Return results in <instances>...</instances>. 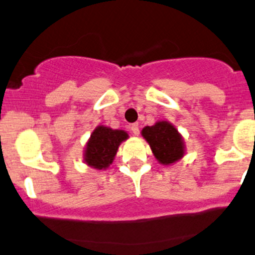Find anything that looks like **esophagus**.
<instances>
[{
  "instance_id": "obj_1",
  "label": "esophagus",
  "mask_w": 255,
  "mask_h": 255,
  "mask_svg": "<svg viewBox=\"0 0 255 255\" xmlns=\"http://www.w3.org/2000/svg\"><path fill=\"white\" fill-rule=\"evenodd\" d=\"M130 130H132L133 135H138L139 134V125H138V123H133V125L130 126Z\"/></svg>"
}]
</instances>
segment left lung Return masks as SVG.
I'll return each instance as SVG.
<instances>
[{
	"instance_id": "1",
	"label": "left lung",
	"mask_w": 255,
	"mask_h": 255,
	"mask_svg": "<svg viewBox=\"0 0 255 255\" xmlns=\"http://www.w3.org/2000/svg\"><path fill=\"white\" fill-rule=\"evenodd\" d=\"M155 159L165 166L173 165L186 155V144L178 129L168 121H157L141 129Z\"/></svg>"
}]
</instances>
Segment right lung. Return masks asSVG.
<instances>
[{
    "label": "right lung",
    "instance_id": "add662e5",
    "mask_svg": "<svg viewBox=\"0 0 255 255\" xmlns=\"http://www.w3.org/2000/svg\"><path fill=\"white\" fill-rule=\"evenodd\" d=\"M128 138L129 135L126 130L98 126L85 144L83 152L84 163L95 170H106L114 162L121 143Z\"/></svg>",
    "mask_w": 255,
    "mask_h": 255
}]
</instances>
